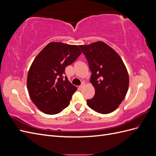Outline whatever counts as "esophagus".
<instances>
[{
  "label": "esophagus",
  "instance_id": "34e87169",
  "mask_svg": "<svg viewBox=\"0 0 156 156\" xmlns=\"http://www.w3.org/2000/svg\"><path fill=\"white\" fill-rule=\"evenodd\" d=\"M84 86H85V84H84V83H82V84H81V85L79 86V88H83L84 87Z\"/></svg>",
  "mask_w": 156,
  "mask_h": 156
}]
</instances>
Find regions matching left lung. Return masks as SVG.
Returning <instances> with one entry per match:
<instances>
[{"label":"left lung","mask_w":156,"mask_h":156,"mask_svg":"<svg viewBox=\"0 0 156 156\" xmlns=\"http://www.w3.org/2000/svg\"><path fill=\"white\" fill-rule=\"evenodd\" d=\"M85 55L92 75L95 95L87 100L92 109L101 114L116 110L124 100L129 87V75L120 56L103 41L79 45Z\"/></svg>","instance_id":"1"}]
</instances>
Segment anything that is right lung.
<instances>
[{
    "label": "right lung",
    "mask_w": 156,
    "mask_h": 156,
    "mask_svg": "<svg viewBox=\"0 0 156 156\" xmlns=\"http://www.w3.org/2000/svg\"><path fill=\"white\" fill-rule=\"evenodd\" d=\"M82 53L75 45L51 42L33 61L27 77L32 102L43 112L56 115L69 105L77 88L65 76V68Z\"/></svg>",
    "instance_id": "1"
}]
</instances>
